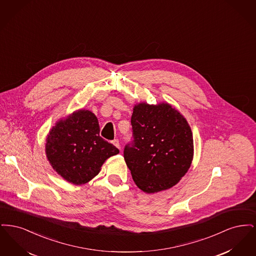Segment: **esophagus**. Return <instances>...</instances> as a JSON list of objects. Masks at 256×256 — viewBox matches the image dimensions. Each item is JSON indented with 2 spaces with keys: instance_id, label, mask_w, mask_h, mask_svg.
I'll list each match as a JSON object with an SVG mask.
<instances>
[{
  "instance_id": "esophagus-1",
  "label": "esophagus",
  "mask_w": 256,
  "mask_h": 256,
  "mask_svg": "<svg viewBox=\"0 0 256 256\" xmlns=\"http://www.w3.org/2000/svg\"><path fill=\"white\" fill-rule=\"evenodd\" d=\"M112 144H113L114 146H117L118 148H121V146H120V142H119V140H118V139H114V140L112 141Z\"/></svg>"
}]
</instances>
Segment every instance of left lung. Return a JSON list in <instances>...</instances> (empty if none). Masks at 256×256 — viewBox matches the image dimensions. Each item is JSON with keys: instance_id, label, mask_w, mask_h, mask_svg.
<instances>
[{"instance_id": "obj_1", "label": "left lung", "mask_w": 256, "mask_h": 256, "mask_svg": "<svg viewBox=\"0 0 256 256\" xmlns=\"http://www.w3.org/2000/svg\"><path fill=\"white\" fill-rule=\"evenodd\" d=\"M134 140L124 158L135 184L148 194L167 190L191 166L193 134L182 115L169 104L140 102L132 116Z\"/></svg>"}]
</instances>
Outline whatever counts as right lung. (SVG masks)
I'll return each instance as SVG.
<instances>
[{"mask_svg":"<svg viewBox=\"0 0 256 256\" xmlns=\"http://www.w3.org/2000/svg\"><path fill=\"white\" fill-rule=\"evenodd\" d=\"M46 141L52 169L76 185L90 182L106 159L119 154L116 146L100 136L97 117L89 110H78L58 121Z\"/></svg>","mask_w":256,"mask_h":256,"instance_id":"right-lung-1","label":"right lung"}]
</instances>
